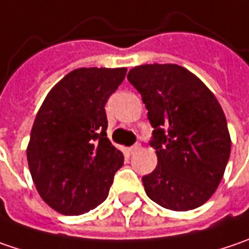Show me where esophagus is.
I'll list each match as a JSON object with an SVG mask.
<instances>
[{"instance_id":"esophagus-1","label":"esophagus","mask_w":249,"mask_h":249,"mask_svg":"<svg viewBox=\"0 0 249 249\" xmlns=\"http://www.w3.org/2000/svg\"><path fill=\"white\" fill-rule=\"evenodd\" d=\"M139 149H141V143H135V145H132V146L129 148V152L134 155V154H137Z\"/></svg>"}]
</instances>
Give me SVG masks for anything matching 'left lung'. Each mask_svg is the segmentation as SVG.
<instances>
[{
  "mask_svg": "<svg viewBox=\"0 0 249 249\" xmlns=\"http://www.w3.org/2000/svg\"><path fill=\"white\" fill-rule=\"evenodd\" d=\"M154 126L158 166L142 178L148 197L187 212L212 197L223 179L231 139L223 108L212 91L178 65H142L128 73Z\"/></svg>",
  "mask_w": 249,
  "mask_h": 249,
  "instance_id": "8db88e82",
  "label": "left lung"
}]
</instances>
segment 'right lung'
<instances>
[{"label": "right lung", "mask_w": 249, "mask_h": 249, "mask_svg": "<svg viewBox=\"0 0 249 249\" xmlns=\"http://www.w3.org/2000/svg\"><path fill=\"white\" fill-rule=\"evenodd\" d=\"M126 69L81 67L66 74L37 111L28 165L40 197L65 215L101 204L124 155L107 138L106 104Z\"/></svg>", "instance_id": "right-lung-1"}]
</instances>
